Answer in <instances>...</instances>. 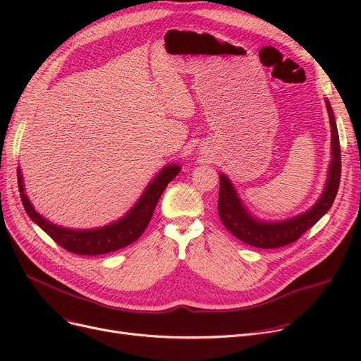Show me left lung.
<instances>
[{
  "instance_id": "8db88e82",
  "label": "left lung",
  "mask_w": 361,
  "mask_h": 361,
  "mask_svg": "<svg viewBox=\"0 0 361 361\" xmlns=\"http://www.w3.org/2000/svg\"><path fill=\"white\" fill-rule=\"evenodd\" d=\"M331 124V162L325 188L317 202L297 216L283 221H263L253 216L241 202L234 184L224 173L219 174L218 212L224 226L243 243L259 249H276L294 243L324 216L336 197L341 178V149L335 116L331 102L325 98Z\"/></svg>"
}]
</instances>
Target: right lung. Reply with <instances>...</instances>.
I'll return each mask as SVG.
<instances>
[{
  "mask_svg": "<svg viewBox=\"0 0 361 361\" xmlns=\"http://www.w3.org/2000/svg\"><path fill=\"white\" fill-rule=\"evenodd\" d=\"M180 171L181 166L177 164L164 166L154 180L147 184L139 200L133 204L126 215L108 225L90 230L66 228V226L52 224L51 221L45 219L39 212L35 211L32 202L26 195L20 166L17 168V181L25 211L37 226H41L56 244H60L67 252L83 256H97L120 250L126 245L135 243L143 234L165 187L171 180L178 176Z\"/></svg>",
  "mask_w": 361,
  "mask_h": 361,
  "instance_id": "add662e5",
  "label": "right lung"
}]
</instances>
